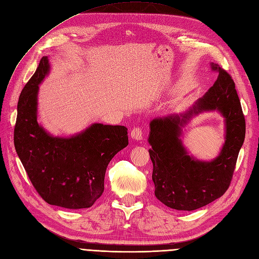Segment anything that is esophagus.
Returning a JSON list of instances; mask_svg holds the SVG:
<instances>
[{"instance_id": "obj_1", "label": "esophagus", "mask_w": 259, "mask_h": 259, "mask_svg": "<svg viewBox=\"0 0 259 259\" xmlns=\"http://www.w3.org/2000/svg\"><path fill=\"white\" fill-rule=\"evenodd\" d=\"M131 138L133 140H137L140 141L143 139V131L141 127H135L131 130Z\"/></svg>"}]
</instances>
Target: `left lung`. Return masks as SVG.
I'll use <instances>...</instances> for the list:
<instances>
[{
	"label": "left lung",
	"instance_id": "1",
	"mask_svg": "<svg viewBox=\"0 0 259 259\" xmlns=\"http://www.w3.org/2000/svg\"><path fill=\"white\" fill-rule=\"evenodd\" d=\"M219 72L214 84L187 114L156 118L150 122L149 156L154 165L155 195L169 208L192 210L221 197L231 185L244 137L245 119L235 82L225 69L212 64ZM219 109L226 117L227 141L220 156L211 162L191 158L179 139L181 127L193 112Z\"/></svg>",
	"mask_w": 259,
	"mask_h": 259
}]
</instances>
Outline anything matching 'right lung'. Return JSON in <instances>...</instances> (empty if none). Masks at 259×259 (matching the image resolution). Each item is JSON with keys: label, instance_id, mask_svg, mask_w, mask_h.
<instances>
[{"label": "right lung", "instance_id": "obj_1", "mask_svg": "<svg viewBox=\"0 0 259 259\" xmlns=\"http://www.w3.org/2000/svg\"><path fill=\"white\" fill-rule=\"evenodd\" d=\"M49 71L44 56L18 101L15 148L37 193L50 205L89 208L103 193L105 170L128 145L123 126L94 123L80 135L53 138L37 122V92Z\"/></svg>", "mask_w": 259, "mask_h": 259}]
</instances>
